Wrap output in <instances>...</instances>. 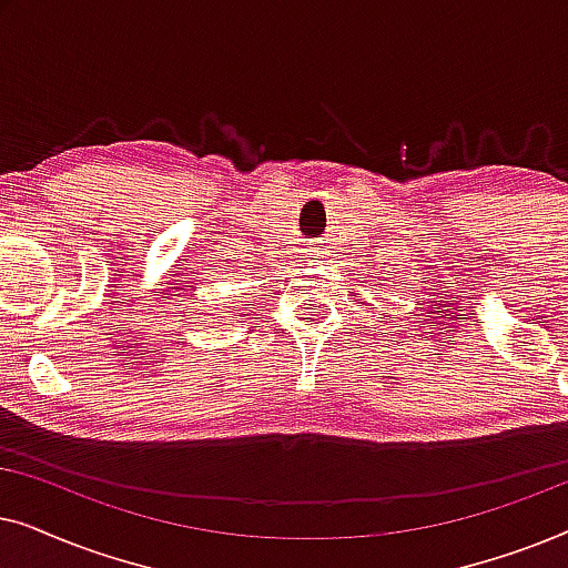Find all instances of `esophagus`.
Wrapping results in <instances>:
<instances>
[{"label":"esophagus","instance_id":"obj_1","mask_svg":"<svg viewBox=\"0 0 568 568\" xmlns=\"http://www.w3.org/2000/svg\"><path fill=\"white\" fill-rule=\"evenodd\" d=\"M325 258H328V251H325V247H310L307 251V261L315 263V266L317 263H323Z\"/></svg>","mask_w":568,"mask_h":568}]
</instances>
